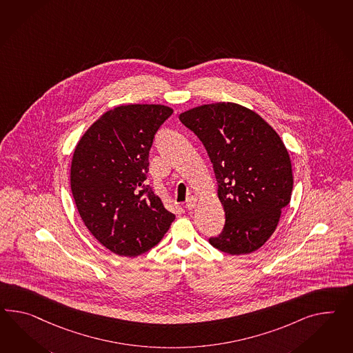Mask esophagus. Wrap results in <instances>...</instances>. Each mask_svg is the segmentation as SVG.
<instances>
[{"label": "esophagus", "instance_id": "34e87169", "mask_svg": "<svg viewBox=\"0 0 353 353\" xmlns=\"http://www.w3.org/2000/svg\"><path fill=\"white\" fill-rule=\"evenodd\" d=\"M196 205H197V199L192 196V197L187 199V202H185V208H187V210H193V208H196Z\"/></svg>", "mask_w": 353, "mask_h": 353}]
</instances>
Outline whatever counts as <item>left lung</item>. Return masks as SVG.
<instances>
[{
    "label": "left lung",
    "instance_id": "left-lung-1",
    "mask_svg": "<svg viewBox=\"0 0 353 353\" xmlns=\"http://www.w3.org/2000/svg\"><path fill=\"white\" fill-rule=\"evenodd\" d=\"M179 119L208 151L225 212L223 232L208 242L233 256L254 252L290 201L292 163L281 137L259 114L233 102L197 106Z\"/></svg>",
    "mask_w": 353,
    "mask_h": 353
}]
</instances>
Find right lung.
Instances as JSON below:
<instances>
[{
  "label": "right lung",
  "instance_id": "1",
  "mask_svg": "<svg viewBox=\"0 0 353 353\" xmlns=\"http://www.w3.org/2000/svg\"><path fill=\"white\" fill-rule=\"evenodd\" d=\"M163 105H121L96 120L75 147L72 197L88 230L111 252L136 257L163 239L175 215L145 185Z\"/></svg>",
  "mask_w": 353,
  "mask_h": 353
}]
</instances>
